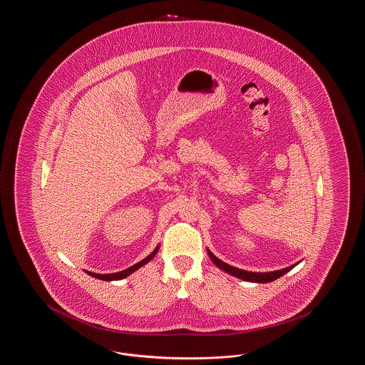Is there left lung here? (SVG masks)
<instances>
[{
    "label": "left lung",
    "mask_w": 365,
    "mask_h": 365,
    "mask_svg": "<svg viewBox=\"0 0 365 365\" xmlns=\"http://www.w3.org/2000/svg\"><path fill=\"white\" fill-rule=\"evenodd\" d=\"M209 259L213 261V264H216V267H219L220 269H223L227 274L232 275V277H237V278L242 279L246 282H255V283H269V282H274L275 279L283 277L284 274H287L290 269H293L295 265L298 264H293L287 268H283V269H278V271H271V272H250V271H243L240 268H235L232 265H228L225 261L219 260L210 250H208Z\"/></svg>",
    "instance_id": "8db88e82"
}]
</instances>
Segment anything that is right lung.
Wrapping results in <instances>:
<instances>
[{
    "instance_id": "right-lung-1",
    "label": "right lung",
    "mask_w": 365,
    "mask_h": 365,
    "mask_svg": "<svg viewBox=\"0 0 365 365\" xmlns=\"http://www.w3.org/2000/svg\"><path fill=\"white\" fill-rule=\"evenodd\" d=\"M157 252H158V246H157L156 249H155L146 259L139 261L137 264H134L133 267H130V268H127V269H124V271H120V272H115V274H96V272H88V271H86L87 275L93 277V278L100 279V280H106V282H110V280H120V279L127 278L128 275H131V274L135 272L138 268L143 267L145 264H148L149 261L152 260V259L156 256Z\"/></svg>"
}]
</instances>
